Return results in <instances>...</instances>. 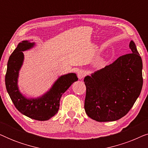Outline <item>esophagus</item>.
<instances>
[{"label": "esophagus", "mask_w": 148, "mask_h": 148, "mask_svg": "<svg viewBox=\"0 0 148 148\" xmlns=\"http://www.w3.org/2000/svg\"><path fill=\"white\" fill-rule=\"evenodd\" d=\"M86 72L84 70H79L77 73L78 77L79 79H82L86 76Z\"/></svg>", "instance_id": "esophagus-1"}]
</instances>
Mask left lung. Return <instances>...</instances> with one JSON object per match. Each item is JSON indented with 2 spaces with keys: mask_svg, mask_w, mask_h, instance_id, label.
Instances as JSON below:
<instances>
[{
  "mask_svg": "<svg viewBox=\"0 0 148 148\" xmlns=\"http://www.w3.org/2000/svg\"><path fill=\"white\" fill-rule=\"evenodd\" d=\"M132 53L84 78V108L89 117L98 122L119 120L126 115L140 95L143 86L142 60L134 42Z\"/></svg>",
  "mask_w": 148,
  "mask_h": 148,
  "instance_id": "obj_1",
  "label": "left lung"
}]
</instances>
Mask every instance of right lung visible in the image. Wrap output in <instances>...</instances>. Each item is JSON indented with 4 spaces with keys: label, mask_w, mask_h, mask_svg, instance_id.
Wrapping results in <instances>:
<instances>
[{
    "label": "right lung",
    "mask_w": 148,
    "mask_h": 148,
    "mask_svg": "<svg viewBox=\"0 0 148 148\" xmlns=\"http://www.w3.org/2000/svg\"><path fill=\"white\" fill-rule=\"evenodd\" d=\"M35 43L23 40L10 56L5 75L7 91L16 108L27 117L37 121H47L58 112L62 95L73 83L78 80L75 73H71L59 77L49 91L37 98H27L18 88L19 70L23 62V51L33 48Z\"/></svg>",
    "instance_id": "1"
}]
</instances>
